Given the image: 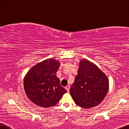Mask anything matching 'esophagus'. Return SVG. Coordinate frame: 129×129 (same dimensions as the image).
Listing matches in <instances>:
<instances>
[{"mask_svg":"<svg viewBox=\"0 0 129 129\" xmlns=\"http://www.w3.org/2000/svg\"><path fill=\"white\" fill-rule=\"evenodd\" d=\"M65 89H66L67 91H70V85H67L66 87H65Z\"/></svg>","mask_w":129,"mask_h":129,"instance_id":"34e87169","label":"esophagus"}]
</instances>
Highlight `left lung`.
Here are the masks:
<instances>
[{"label":"left lung","mask_w":129,"mask_h":129,"mask_svg":"<svg viewBox=\"0 0 129 129\" xmlns=\"http://www.w3.org/2000/svg\"><path fill=\"white\" fill-rule=\"evenodd\" d=\"M108 87V80L105 75L95 65L82 59L70 94L77 105L88 109L103 101Z\"/></svg>","instance_id":"8db88e82"}]
</instances>
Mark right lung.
Returning <instances> with one entry per match:
<instances>
[{
	"label": "right lung",
	"instance_id": "obj_1",
	"mask_svg": "<svg viewBox=\"0 0 129 129\" xmlns=\"http://www.w3.org/2000/svg\"><path fill=\"white\" fill-rule=\"evenodd\" d=\"M59 63L54 59H46L32 67L24 80L25 93L36 105L49 108L56 105L67 91L56 76Z\"/></svg>",
	"mask_w": 129,
	"mask_h": 129
}]
</instances>
